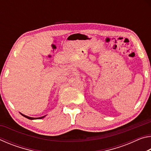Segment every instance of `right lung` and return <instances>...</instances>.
Returning <instances> with one entry per match:
<instances>
[{
    "label": "right lung",
    "instance_id": "add662e5",
    "mask_svg": "<svg viewBox=\"0 0 151 151\" xmlns=\"http://www.w3.org/2000/svg\"><path fill=\"white\" fill-rule=\"evenodd\" d=\"M21 114V113H20ZM22 116H24V117H26V118H27V119H30V120H33V119H42V118H44V117L45 116H41V117H39V118H32V117H29V116H26V115H24V114H21Z\"/></svg>",
    "mask_w": 151,
    "mask_h": 151
}]
</instances>
